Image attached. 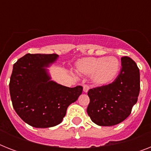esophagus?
<instances>
[{"label":"esophagus","mask_w":151,"mask_h":151,"mask_svg":"<svg viewBox=\"0 0 151 151\" xmlns=\"http://www.w3.org/2000/svg\"><path fill=\"white\" fill-rule=\"evenodd\" d=\"M83 90L85 92H88L89 90V86L88 85H83Z\"/></svg>","instance_id":"obj_1"}]
</instances>
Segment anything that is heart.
<instances>
[{"label": "heart", "mask_w": 151, "mask_h": 151, "mask_svg": "<svg viewBox=\"0 0 151 151\" xmlns=\"http://www.w3.org/2000/svg\"><path fill=\"white\" fill-rule=\"evenodd\" d=\"M77 70L85 75H92V80L98 86L111 84L121 70V61L115 56L88 57L77 63Z\"/></svg>", "instance_id": "heart-1"}]
</instances>
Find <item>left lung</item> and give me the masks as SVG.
<instances>
[{
    "instance_id": "1",
    "label": "left lung",
    "mask_w": 151,
    "mask_h": 151,
    "mask_svg": "<svg viewBox=\"0 0 151 151\" xmlns=\"http://www.w3.org/2000/svg\"><path fill=\"white\" fill-rule=\"evenodd\" d=\"M121 60L122 69L114 82L88 92V114L99 126H112L123 122L138 100L139 70L131 58L124 56Z\"/></svg>"
}]
</instances>
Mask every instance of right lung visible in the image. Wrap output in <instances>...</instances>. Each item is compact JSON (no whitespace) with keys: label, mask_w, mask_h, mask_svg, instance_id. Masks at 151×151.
Instances as JSON below:
<instances>
[{"label":"right lung","mask_w":151,"mask_h":151,"mask_svg":"<svg viewBox=\"0 0 151 151\" xmlns=\"http://www.w3.org/2000/svg\"><path fill=\"white\" fill-rule=\"evenodd\" d=\"M56 54H27L13 65L9 90L15 112L29 125L50 128L60 124L66 110L82 93L80 85L57 84L48 73Z\"/></svg>","instance_id":"1"}]
</instances>
